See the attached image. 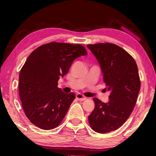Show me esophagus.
I'll use <instances>...</instances> for the list:
<instances>
[{"label": "esophagus", "instance_id": "34e87169", "mask_svg": "<svg viewBox=\"0 0 156 156\" xmlns=\"http://www.w3.org/2000/svg\"><path fill=\"white\" fill-rule=\"evenodd\" d=\"M76 99L78 100H84V99H85V98H84V97L83 95H82L80 94H76Z\"/></svg>", "mask_w": 156, "mask_h": 156}]
</instances>
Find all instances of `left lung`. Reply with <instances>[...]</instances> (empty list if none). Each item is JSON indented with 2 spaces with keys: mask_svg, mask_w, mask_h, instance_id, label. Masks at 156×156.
I'll return each mask as SVG.
<instances>
[{
  "mask_svg": "<svg viewBox=\"0 0 156 156\" xmlns=\"http://www.w3.org/2000/svg\"><path fill=\"white\" fill-rule=\"evenodd\" d=\"M87 47L99 62L107 86L105 89L110 91L107 103L94 98L95 108L89 122L97 133H108L120 127L133 112L140 89L138 66L128 52L115 44Z\"/></svg>",
  "mask_w": 156,
  "mask_h": 156,
  "instance_id": "1",
  "label": "left lung"
}]
</instances>
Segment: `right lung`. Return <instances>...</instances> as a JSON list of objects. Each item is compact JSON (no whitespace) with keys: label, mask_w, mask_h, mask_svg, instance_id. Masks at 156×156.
I'll list each match as a JSON object with an SVG mask.
<instances>
[{"label":"right lung","mask_w":156,"mask_h":156,"mask_svg":"<svg viewBox=\"0 0 156 156\" xmlns=\"http://www.w3.org/2000/svg\"><path fill=\"white\" fill-rule=\"evenodd\" d=\"M87 52L81 44L51 43L31 53L19 74V96L30 122L44 130L62 122L75 94L64 93L58 81L67 73L73 60Z\"/></svg>","instance_id":"1"}]
</instances>
